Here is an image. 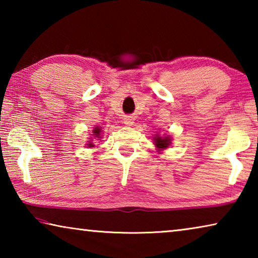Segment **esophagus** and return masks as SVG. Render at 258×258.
I'll use <instances>...</instances> for the list:
<instances>
[{
	"label": "esophagus",
	"mask_w": 258,
	"mask_h": 258,
	"mask_svg": "<svg viewBox=\"0 0 258 258\" xmlns=\"http://www.w3.org/2000/svg\"><path fill=\"white\" fill-rule=\"evenodd\" d=\"M124 124L127 125V126H132L133 125V118L132 117H126V118H124Z\"/></svg>",
	"instance_id": "esophagus-1"
}]
</instances>
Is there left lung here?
Instances as JSON below:
<instances>
[{
  "label": "left lung",
  "instance_id": "1",
  "mask_svg": "<svg viewBox=\"0 0 258 258\" xmlns=\"http://www.w3.org/2000/svg\"><path fill=\"white\" fill-rule=\"evenodd\" d=\"M154 141H155V146H156V148H157V150L158 151H161V150H165V149H167L168 148V146L171 145V141H172V139H171V137H160V135H158L157 134L156 137L154 138Z\"/></svg>",
  "mask_w": 258,
  "mask_h": 258
}]
</instances>
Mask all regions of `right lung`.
Segmentation results:
<instances>
[{"label":"right lung","mask_w":258,"mask_h":258,"mask_svg":"<svg viewBox=\"0 0 258 258\" xmlns=\"http://www.w3.org/2000/svg\"><path fill=\"white\" fill-rule=\"evenodd\" d=\"M101 128L99 127V126H95L94 127V130L92 131V135L94 138H97V139H101ZM90 140H92V138H91ZM86 146H87V148H93L94 147V143H92L91 141H89V143H86Z\"/></svg>","instance_id":"right-lung-1"}]
</instances>
